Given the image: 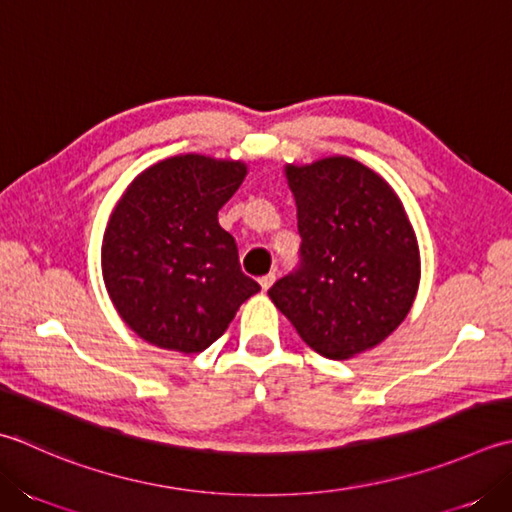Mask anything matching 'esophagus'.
Returning a JSON list of instances; mask_svg holds the SVG:
<instances>
[{
    "mask_svg": "<svg viewBox=\"0 0 512 512\" xmlns=\"http://www.w3.org/2000/svg\"><path fill=\"white\" fill-rule=\"evenodd\" d=\"M275 282V273H268L264 277H259V286H262V290H268L270 286H273Z\"/></svg>",
    "mask_w": 512,
    "mask_h": 512,
    "instance_id": "esophagus-1",
    "label": "esophagus"
}]
</instances>
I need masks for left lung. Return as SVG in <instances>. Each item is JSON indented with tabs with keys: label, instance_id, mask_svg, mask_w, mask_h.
<instances>
[{
	"label": "left lung",
	"instance_id": "left-lung-1",
	"mask_svg": "<svg viewBox=\"0 0 512 512\" xmlns=\"http://www.w3.org/2000/svg\"><path fill=\"white\" fill-rule=\"evenodd\" d=\"M299 262L268 290L299 337L328 359L382 344L419 286L417 239L382 177L348 157L286 168Z\"/></svg>",
	"mask_w": 512,
	"mask_h": 512
}]
</instances>
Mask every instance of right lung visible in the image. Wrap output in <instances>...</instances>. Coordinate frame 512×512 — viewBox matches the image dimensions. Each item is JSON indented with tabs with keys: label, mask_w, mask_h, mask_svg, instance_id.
Returning a JSON list of instances; mask_svg holds the SVG:
<instances>
[{
	"label": "right lung",
	"mask_w": 512,
	"mask_h": 512,
	"mask_svg": "<svg viewBox=\"0 0 512 512\" xmlns=\"http://www.w3.org/2000/svg\"><path fill=\"white\" fill-rule=\"evenodd\" d=\"M242 162L179 155L139 175L104 235L102 273L119 317L148 344L202 353L259 288L242 273L217 213L242 186Z\"/></svg>",
	"instance_id": "obj_1"
}]
</instances>
